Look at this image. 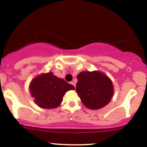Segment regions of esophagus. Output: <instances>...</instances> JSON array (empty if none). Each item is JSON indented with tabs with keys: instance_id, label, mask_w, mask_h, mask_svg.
<instances>
[{
	"instance_id": "1",
	"label": "esophagus",
	"mask_w": 147,
	"mask_h": 147,
	"mask_svg": "<svg viewBox=\"0 0 147 147\" xmlns=\"http://www.w3.org/2000/svg\"><path fill=\"white\" fill-rule=\"evenodd\" d=\"M70 84H72V85H73L74 86H76V84H75V82H70Z\"/></svg>"
}]
</instances>
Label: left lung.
Masks as SVG:
<instances>
[{
    "label": "left lung",
    "instance_id": "1",
    "mask_svg": "<svg viewBox=\"0 0 147 147\" xmlns=\"http://www.w3.org/2000/svg\"><path fill=\"white\" fill-rule=\"evenodd\" d=\"M76 91L86 107L98 110L107 105L113 96L112 81L101 71H83L77 75Z\"/></svg>",
    "mask_w": 147,
    "mask_h": 147
}]
</instances>
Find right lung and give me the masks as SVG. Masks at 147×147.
I'll use <instances>...</instances> for the list:
<instances>
[{
	"label": "right lung",
	"mask_w": 147,
	"mask_h": 147,
	"mask_svg": "<svg viewBox=\"0 0 147 147\" xmlns=\"http://www.w3.org/2000/svg\"><path fill=\"white\" fill-rule=\"evenodd\" d=\"M75 87L65 80L54 75L52 72L36 76L31 81L30 91L34 101L43 109H55L63 101L67 91Z\"/></svg>",
	"instance_id": "right-lung-1"
}]
</instances>
